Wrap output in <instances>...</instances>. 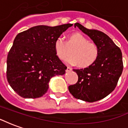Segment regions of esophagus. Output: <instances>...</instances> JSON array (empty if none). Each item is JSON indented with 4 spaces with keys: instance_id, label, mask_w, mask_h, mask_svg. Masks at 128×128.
<instances>
[{
    "instance_id": "1",
    "label": "esophagus",
    "mask_w": 128,
    "mask_h": 128,
    "mask_svg": "<svg viewBox=\"0 0 128 128\" xmlns=\"http://www.w3.org/2000/svg\"><path fill=\"white\" fill-rule=\"evenodd\" d=\"M71 68H70V67H68V66H67V68H66V72H70V71H71Z\"/></svg>"
}]
</instances>
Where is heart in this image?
<instances>
[{
    "label": "heart",
    "mask_w": 128,
    "mask_h": 128,
    "mask_svg": "<svg viewBox=\"0 0 128 128\" xmlns=\"http://www.w3.org/2000/svg\"><path fill=\"white\" fill-rule=\"evenodd\" d=\"M57 56L64 60L70 54L71 56L66 60V62L76 65L81 68L90 66L96 61L99 56V48L92 42H89L85 37L80 34H74L68 38L66 42L62 38H57L54 44Z\"/></svg>",
    "instance_id": "heart-1"
}]
</instances>
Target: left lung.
<instances>
[{
	"label": "left lung",
	"mask_w": 128,
	"mask_h": 128,
	"mask_svg": "<svg viewBox=\"0 0 128 128\" xmlns=\"http://www.w3.org/2000/svg\"><path fill=\"white\" fill-rule=\"evenodd\" d=\"M99 48V56L89 66L73 69L78 81L68 86L75 98L86 102H94L104 99L114 90L121 75L124 65L121 49L110 37L96 29H88L81 24L75 23Z\"/></svg>",
	"instance_id": "8db88e82"
}]
</instances>
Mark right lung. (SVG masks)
<instances>
[{"label":"right lung","mask_w":128,"mask_h":128,"mask_svg":"<svg viewBox=\"0 0 128 128\" xmlns=\"http://www.w3.org/2000/svg\"><path fill=\"white\" fill-rule=\"evenodd\" d=\"M72 24L38 25L18 34L7 60V78L13 90L22 97L34 99L47 92L56 75L65 74L67 67L56 56L57 38Z\"/></svg>","instance_id":"1"}]
</instances>
